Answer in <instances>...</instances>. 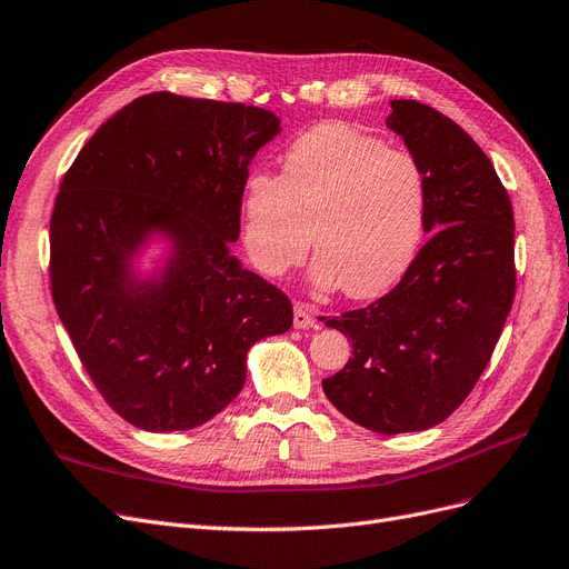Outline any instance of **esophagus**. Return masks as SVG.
<instances>
[{"instance_id":"esophagus-1","label":"esophagus","mask_w":569,"mask_h":569,"mask_svg":"<svg viewBox=\"0 0 569 569\" xmlns=\"http://www.w3.org/2000/svg\"><path fill=\"white\" fill-rule=\"evenodd\" d=\"M292 323L296 328L305 330V328H319V317L309 305H296V311H292Z\"/></svg>"}]
</instances>
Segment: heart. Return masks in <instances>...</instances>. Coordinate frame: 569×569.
Returning <instances> with one entry per match:
<instances>
[{"instance_id":"heart-1","label":"heart","mask_w":569,"mask_h":569,"mask_svg":"<svg viewBox=\"0 0 569 569\" xmlns=\"http://www.w3.org/2000/svg\"><path fill=\"white\" fill-rule=\"evenodd\" d=\"M425 208V173L410 152L326 123L288 147L281 176L246 180L243 246L264 277H283L305 260L313 237V286L375 298L408 271Z\"/></svg>"}]
</instances>
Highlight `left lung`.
Returning <instances> with one entry per match:
<instances>
[{
  "label": "left lung",
  "instance_id": "8db88e82",
  "mask_svg": "<svg viewBox=\"0 0 569 569\" xmlns=\"http://www.w3.org/2000/svg\"><path fill=\"white\" fill-rule=\"evenodd\" d=\"M387 126L425 173V231L385 298L321 319L351 340L347 366L323 380L328 401L375 433L425 431L476 387L516 296L513 208L473 138L417 100H391Z\"/></svg>",
  "mask_w": 569,
  "mask_h": 569
}]
</instances>
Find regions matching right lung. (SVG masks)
<instances>
[{"instance_id":"1","label":"right lung","mask_w":569,"mask_h":569,"mask_svg":"<svg viewBox=\"0 0 569 569\" xmlns=\"http://www.w3.org/2000/svg\"><path fill=\"white\" fill-rule=\"evenodd\" d=\"M281 133L241 102L140 96L104 121L60 182L51 296L96 389L142 431H187L246 382L248 349L292 326L283 292L231 256L248 166ZM163 236L159 278L132 260Z\"/></svg>"}]
</instances>
